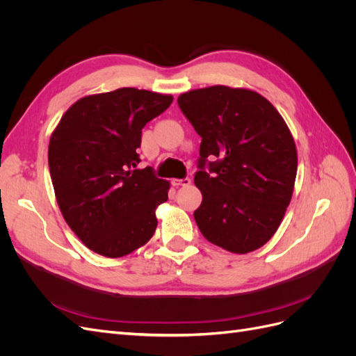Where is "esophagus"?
Listing matches in <instances>:
<instances>
[{"label": "esophagus", "mask_w": 356, "mask_h": 356, "mask_svg": "<svg viewBox=\"0 0 356 356\" xmlns=\"http://www.w3.org/2000/svg\"><path fill=\"white\" fill-rule=\"evenodd\" d=\"M172 184L177 186V187H179V186H182V187H187V186H190V184H191V179H190L188 177L182 178V179H174V181H172Z\"/></svg>", "instance_id": "1"}]
</instances>
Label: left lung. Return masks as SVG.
Wrapping results in <instances>:
<instances>
[{
	"instance_id": "8db88e82",
	"label": "left lung",
	"mask_w": 356,
	"mask_h": 356,
	"mask_svg": "<svg viewBox=\"0 0 356 356\" xmlns=\"http://www.w3.org/2000/svg\"><path fill=\"white\" fill-rule=\"evenodd\" d=\"M178 105L202 138L199 230L234 254L258 250L281 225L293 196L297 149L286 123L260 93L227 86L182 93Z\"/></svg>"
}]
</instances>
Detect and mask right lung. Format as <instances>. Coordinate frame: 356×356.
<instances>
[{"label": "right lung", "mask_w": 356, "mask_h": 356, "mask_svg": "<svg viewBox=\"0 0 356 356\" xmlns=\"http://www.w3.org/2000/svg\"><path fill=\"white\" fill-rule=\"evenodd\" d=\"M174 98L135 88L86 96L62 115L49 144V169L59 209L79 239L118 258L156 232V208L169 182L141 161L143 127Z\"/></svg>", "instance_id": "obj_1"}]
</instances>
